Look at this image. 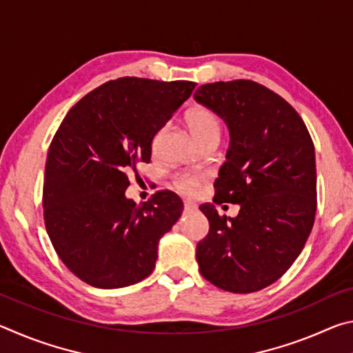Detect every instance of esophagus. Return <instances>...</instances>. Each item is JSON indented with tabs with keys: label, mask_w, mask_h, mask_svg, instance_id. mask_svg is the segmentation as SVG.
<instances>
[{
	"label": "esophagus",
	"mask_w": 353,
	"mask_h": 353,
	"mask_svg": "<svg viewBox=\"0 0 353 353\" xmlns=\"http://www.w3.org/2000/svg\"><path fill=\"white\" fill-rule=\"evenodd\" d=\"M183 207H185V210H194L196 204L191 201H183Z\"/></svg>",
	"instance_id": "obj_1"
}]
</instances>
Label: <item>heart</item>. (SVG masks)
Wrapping results in <instances>:
<instances>
[{
    "label": "heart",
    "instance_id": "1",
    "mask_svg": "<svg viewBox=\"0 0 353 353\" xmlns=\"http://www.w3.org/2000/svg\"><path fill=\"white\" fill-rule=\"evenodd\" d=\"M185 123L190 129V132L199 143H202L212 137L221 135V121L216 113L208 107H194L187 115H185ZM202 177L198 174H190V172H182L174 177V188L181 191L182 194H194L199 190Z\"/></svg>",
    "mask_w": 353,
    "mask_h": 353
}]
</instances>
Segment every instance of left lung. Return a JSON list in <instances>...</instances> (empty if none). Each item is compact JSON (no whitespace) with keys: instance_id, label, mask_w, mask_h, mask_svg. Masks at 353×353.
I'll return each mask as SVG.
<instances>
[{"instance_id":"8db88e82","label":"left lung","mask_w":353,"mask_h":353,"mask_svg":"<svg viewBox=\"0 0 353 353\" xmlns=\"http://www.w3.org/2000/svg\"><path fill=\"white\" fill-rule=\"evenodd\" d=\"M199 104L225 121L230 145L214 182V204H240L235 218L213 204L196 246L202 277L230 292L266 288L305 246L316 214L314 145L292 105L254 81L204 83Z\"/></svg>"}]
</instances>
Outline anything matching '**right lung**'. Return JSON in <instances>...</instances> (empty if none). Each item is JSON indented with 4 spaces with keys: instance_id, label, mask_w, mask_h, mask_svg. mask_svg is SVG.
<instances>
[{
    "instance_id": "obj_1",
    "label": "right lung",
    "mask_w": 353,
    "mask_h": 353,
    "mask_svg": "<svg viewBox=\"0 0 353 353\" xmlns=\"http://www.w3.org/2000/svg\"><path fill=\"white\" fill-rule=\"evenodd\" d=\"M196 83L119 77L71 107L48 151L46 232L63 265L94 288L141 282L154 271L160 238L183 204L170 190L137 205L129 172L151 162L152 139Z\"/></svg>"
}]
</instances>
